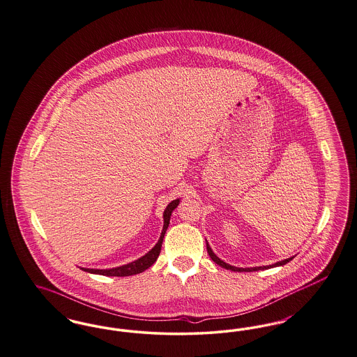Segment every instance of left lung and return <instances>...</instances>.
I'll return each mask as SVG.
<instances>
[{
  "label": "left lung",
  "instance_id": "left-lung-1",
  "mask_svg": "<svg viewBox=\"0 0 357 357\" xmlns=\"http://www.w3.org/2000/svg\"><path fill=\"white\" fill-rule=\"evenodd\" d=\"M206 250H208V253H209V256H211V259L215 261V263L220 265V266H222V268H225V269H229V271H233V272H244V271H247V272H252V271H261V269H266V268H272V266H279V265H285L287 263H289L294 257H289V259H285V260H282V261H279V263L273 264V265H268V266H257V268H237V266H232V265H229V264L224 263L222 260H220L218 256L213 253V250L211 249L209 247V244L206 243Z\"/></svg>",
  "mask_w": 357,
  "mask_h": 357
}]
</instances>
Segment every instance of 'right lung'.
<instances>
[{
  "label": "right lung",
  "mask_w": 357,
  "mask_h": 357,
  "mask_svg": "<svg viewBox=\"0 0 357 357\" xmlns=\"http://www.w3.org/2000/svg\"><path fill=\"white\" fill-rule=\"evenodd\" d=\"M180 200H173L169 202V205L167 206V209L164 211V228H162V232L160 236V240L158 243L155 244L153 248L151 249L145 256H142L139 260L133 261V263L126 264L123 266H117V268H113V269H89V268H82L85 272H89V273H96V275H102V276H120V278H124V276H132V275H137L144 272L145 269H148L151 265H153L160 252H161V245H162V240H164V236L165 232L169 227V220H171L172 212L173 209L178 205Z\"/></svg>",
  "instance_id": "obj_1"
}]
</instances>
